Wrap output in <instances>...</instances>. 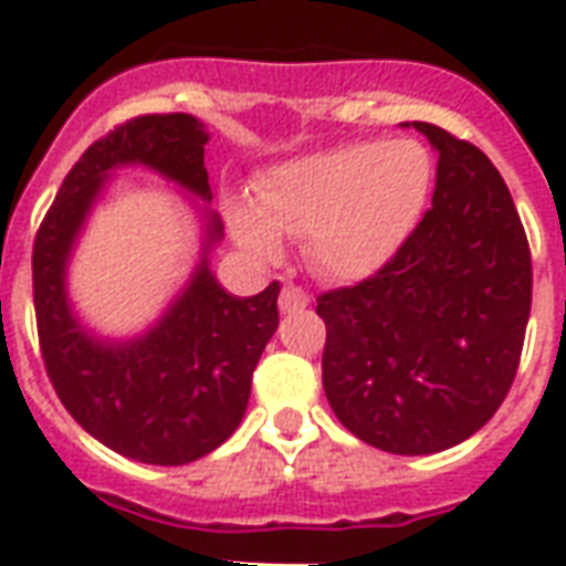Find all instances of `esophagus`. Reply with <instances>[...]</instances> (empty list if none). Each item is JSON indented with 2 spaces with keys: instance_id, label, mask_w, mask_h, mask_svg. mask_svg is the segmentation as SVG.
Wrapping results in <instances>:
<instances>
[{
  "instance_id": "1",
  "label": "esophagus",
  "mask_w": 566,
  "mask_h": 566,
  "mask_svg": "<svg viewBox=\"0 0 566 566\" xmlns=\"http://www.w3.org/2000/svg\"><path fill=\"white\" fill-rule=\"evenodd\" d=\"M308 306V294L303 287H296V284H284L282 296H279V308L282 312H300V308Z\"/></svg>"
}]
</instances>
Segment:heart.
Segmentation results:
<instances>
[{
	"instance_id": "heart-1",
	"label": "heart",
	"mask_w": 566,
	"mask_h": 566,
	"mask_svg": "<svg viewBox=\"0 0 566 566\" xmlns=\"http://www.w3.org/2000/svg\"><path fill=\"white\" fill-rule=\"evenodd\" d=\"M433 163L412 139L343 142L275 163L227 218L254 258L282 254V235H303L308 263L336 282L381 270L412 235L430 197Z\"/></svg>"
}]
</instances>
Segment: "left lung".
<instances>
[{
	"label": "left lung",
	"mask_w": 566,
	"mask_h": 566,
	"mask_svg": "<svg viewBox=\"0 0 566 566\" xmlns=\"http://www.w3.org/2000/svg\"><path fill=\"white\" fill-rule=\"evenodd\" d=\"M439 150L433 206L376 275L318 296L321 379L357 439L433 454L488 424L510 394L531 315V248L494 163L416 120Z\"/></svg>",
	"instance_id": "1"
}]
</instances>
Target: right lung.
<instances>
[{"instance_id": "add662e5", "label": "right lung", "mask_w": 566, "mask_h": 566, "mask_svg": "<svg viewBox=\"0 0 566 566\" xmlns=\"http://www.w3.org/2000/svg\"><path fill=\"white\" fill-rule=\"evenodd\" d=\"M209 133L193 115H142L93 142L72 166L32 245V300L44 369L91 437L124 458L178 467L209 454L245 416L251 376L279 327V291L233 296L209 270L223 235L209 214L202 260L187 287L139 339L108 343L84 331L66 296V263L81 223L117 166H150L211 199L202 166Z\"/></svg>"}]
</instances>
